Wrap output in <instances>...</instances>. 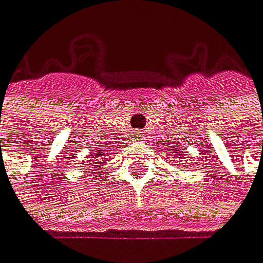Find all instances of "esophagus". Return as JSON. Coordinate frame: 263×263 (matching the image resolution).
<instances>
[{"mask_svg": "<svg viewBox=\"0 0 263 263\" xmlns=\"http://www.w3.org/2000/svg\"><path fill=\"white\" fill-rule=\"evenodd\" d=\"M133 137H135V140H141V135L140 133H133Z\"/></svg>", "mask_w": 263, "mask_h": 263, "instance_id": "1", "label": "esophagus"}]
</instances>
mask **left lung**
Segmentation results:
<instances>
[{
    "mask_svg": "<svg viewBox=\"0 0 263 263\" xmlns=\"http://www.w3.org/2000/svg\"><path fill=\"white\" fill-rule=\"evenodd\" d=\"M167 153H174V154H172V158H174L176 161H180V162H182V159H185V158H184V154H182V151H180V149H177V148H174L172 151H167ZM182 166L185 167V164L182 162Z\"/></svg>",
    "mask_w": 263,
    "mask_h": 263,
    "instance_id": "8db88e82",
    "label": "left lung"
}]
</instances>
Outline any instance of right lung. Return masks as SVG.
<instances>
[{
	"instance_id": "right-lung-1",
	"label": "right lung",
	"mask_w": 263,
	"mask_h": 263,
	"mask_svg": "<svg viewBox=\"0 0 263 263\" xmlns=\"http://www.w3.org/2000/svg\"><path fill=\"white\" fill-rule=\"evenodd\" d=\"M104 156H107V151H104V149L99 148L96 153L91 154V159H87V162H89L87 166H92V164H96V167H101L102 164H104L102 161L105 159Z\"/></svg>"
}]
</instances>
